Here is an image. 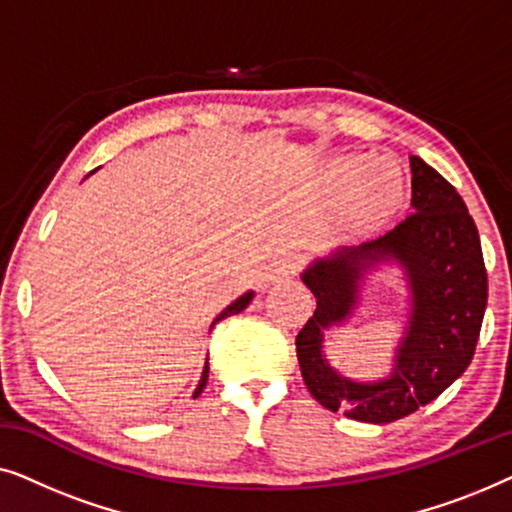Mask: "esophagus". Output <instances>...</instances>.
<instances>
[{
	"instance_id": "obj_1",
	"label": "esophagus",
	"mask_w": 512,
	"mask_h": 512,
	"mask_svg": "<svg viewBox=\"0 0 512 512\" xmlns=\"http://www.w3.org/2000/svg\"><path fill=\"white\" fill-rule=\"evenodd\" d=\"M300 270V258L296 254H284L279 256L275 263L270 265V279H289L293 275H298Z\"/></svg>"
}]
</instances>
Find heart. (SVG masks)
<instances>
[{"instance_id": "heart-1", "label": "heart", "mask_w": 512, "mask_h": 512, "mask_svg": "<svg viewBox=\"0 0 512 512\" xmlns=\"http://www.w3.org/2000/svg\"><path fill=\"white\" fill-rule=\"evenodd\" d=\"M363 160H338L328 170V191L333 200H347V216L356 226H375L394 214L403 198L401 177L387 165L363 172Z\"/></svg>"}]
</instances>
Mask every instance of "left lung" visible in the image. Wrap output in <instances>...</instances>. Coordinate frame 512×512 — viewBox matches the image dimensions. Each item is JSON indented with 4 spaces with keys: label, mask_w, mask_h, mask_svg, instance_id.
<instances>
[{
    "label": "left lung",
    "mask_w": 512,
    "mask_h": 512,
    "mask_svg": "<svg viewBox=\"0 0 512 512\" xmlns=\"http://www.w3.org/2000/svg\"><path fill=\"white\" fill-rule=\"evenodd\" d=\"M412 212L387 235L317 258L303 282L317 310L296 335L307 391L331 412L370 424L408 417L438 398L475 354L487 307V270L473 216L450 181L410 156ZM377 262L401 264L411 289V317L395 370L377 383H354L320 352L323 328L341 323L358 299V282Z\"/></svg>",
    "instance_id": "obj_1"
}]
</instances>
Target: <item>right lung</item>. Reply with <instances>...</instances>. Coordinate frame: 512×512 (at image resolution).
I'll return each instance as SVG.
<instances>
[{"instance_id":"1","label":"right lung","mask_w":512,"mask_h":512,"mask_svg":"<svg viewBox=\"0 0 512 512\" xmlns=\"http://www.w3.org/2000/svg\"><path fill=\"white\" fill-rule=\"evenodd\" d=\"M251 298H254V291H247V293H244V296H240V298H237V300H235V303H230V305L226 307V310H223V312L219 314V317H216V319L212 321V328H214L216 324H219V321H221V319H226V317H230V314H240V312L244 310V307H247V305L251 303ZM207 377H209V361L205 363V370H202V377H200V384H198V389H195V396H198V394H200V391L207 387Z\"/></svg>"}]
</instances>
